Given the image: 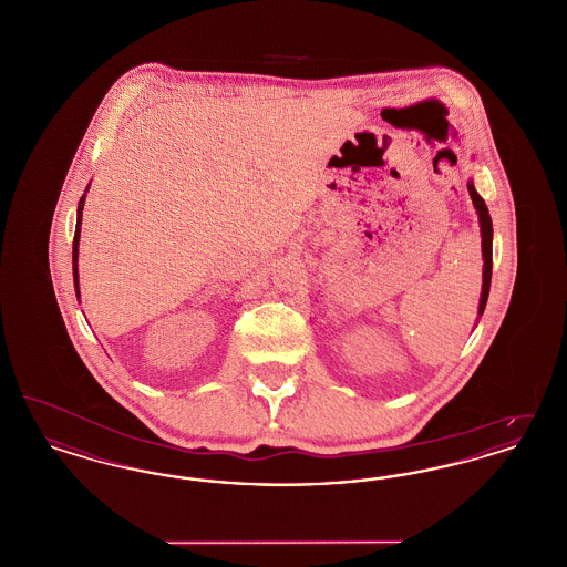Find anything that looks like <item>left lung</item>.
<instances>
[{"mask_svg": "<svg viewBox=\"0 0 567 567\" xmlns=\"http://www.w3.org/2000/svg\"><path fill=\"white\" fill-rule=\"evenodd\" d=\"M470 197L474 202V208L478 213V223H481V236H483V293H481V303H478V315L483 317L485 312L486 299H488V289H491V270H493V223L488 216L485 199L474 189V183H467Z\"/></svg>", "mask_w": 567, "mask_h": 567, "instance_id": "8db88e82", "label": "left lung"}]
</instances>
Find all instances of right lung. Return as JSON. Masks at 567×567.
Returning <instances> with one entry per match:
<instances>
[{"label": "right lung", "instance_id": "add662e5", "mask_svg": "<svg viewBox=\"0 0 567 567\" xmlns=\"http://www.w3.org/2000/svg\"><path fill=\"white\" fill-rule=\"evenodd\" d=\"M86 193V190H84ZM84 197L82 195L79 202V216H76V234H74V244H72V271H74V287H76V297H81V289H79V244H81V223H82V208H84Z\"/></svg>", "mask_w": 567, "mask_h": 567}]
</instances>
